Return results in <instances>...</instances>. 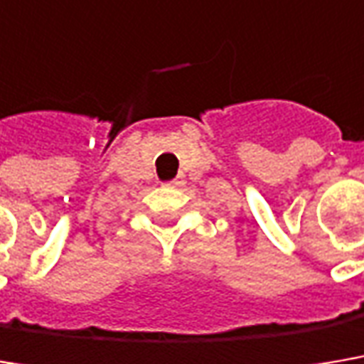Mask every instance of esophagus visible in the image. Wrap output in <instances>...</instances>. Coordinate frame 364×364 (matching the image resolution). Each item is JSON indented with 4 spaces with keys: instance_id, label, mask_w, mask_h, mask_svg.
I'll use <instances>...</instances> for the list:
<instances>
[{
    "instance_id": "1",
    "label": "esophagus",
    "mask_w": 364,
    "mask_h": 364,
    "mask_svg": "<svg viewBox=\"0 0 364 364\" xmlns=\"http://www.w3.org/2000/svg\"><path fill=\"white\" fill-rule=\"evenodd\" d=\"M183 177H175V179H173V181H168L166 183V185H171V187H179V185H183Z\"/></svg>"
}]
</instances>
